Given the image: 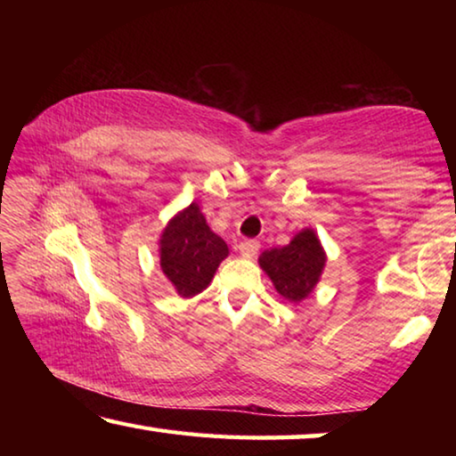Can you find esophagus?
Segmentation results:
<instances>
[{"mask_svg":"<svg viewBox=\"0 0 456 456\" xmlns=\"http://www.w3.org/2000/svg\"><path fill=\"white\" fill-rule=\"evenodd\" d=\"M259 251V241L256 239H245V241L239 243V253H241L243 257H256Z\"/></svg>","mask_w":456,"mask_h":456,"instance_id":"obj_1","label":"esophagus"}]
</instances>
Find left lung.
<instances>
[{
  "mask_svg": "<svg viewBox=\"0 0 456 456\" xmlns=\"http://www.w3.org/2000/svg\"><path fill=\"white\" fill-rule=\"evenodd\" d=\"M326 249L314 229L305 227L283 247H273L259 256V267L272 280L275 291L291 304H299L320 283L326 267Z\"/></svg>",
  "mask_w": 456,
  "mask_h": 456,
  "instance_id": "obj_1",
  "label": "left lung"
}]
</instances>
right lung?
I'll return each mask as SVG.
<instances>
[{
    "label": "right lung",
    "instance_id": "right-lung-1",
    "mask_svg": "<svg viewBox=\"0 0 456 456\" xmlns=\"http://www.w3.org/2000/svg\"><path fill=\"white\" fill-rule=\"evenodd\" d=\"M227 256V243L207 225L195 200L168 219L159 239L160 269L175 291L187 299L209 288Z\"/></svg>",
    "mask_w": 456,
    "mask_h": 456
}]
</instances>
